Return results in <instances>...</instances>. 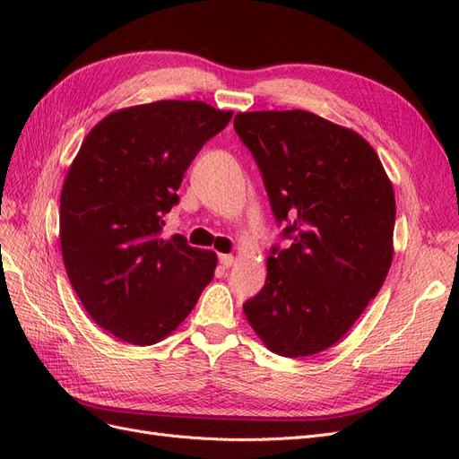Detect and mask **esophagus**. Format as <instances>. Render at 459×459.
I'll return each mask as SVG.
<instances>
[{
  "mask_svg": "<svg viewBox=\"0 0 459 459\" xmlns=\"http://www.w3.org/2000/svg\"><path fill=\"white\" fill-rule=\"evenodd\" d=\"M218 262H220L221 268H230L231 264L235 262V258H233L231 255H220V256H218Z\"/></svg>",
  "mask_w": 459,
  "mask_h": 459,
  "instance_id": "1",
  "label": "esophagus"
}]
</instances>
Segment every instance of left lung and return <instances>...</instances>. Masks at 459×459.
Wrapping results in <instances>:
<instances>
[{
	"label": "left lung",
	"mask_w": 459,
	"mask_h": 459,
	"mask_svg": "<svg viewBox=\"0 0 459 459\" xmlns=\"http://www.w3.org/2000/svg\"><path fill=\"white\" fill-rule=\"evenodd\" d=\"M233 128L290 239L272 247L245 316L272 352L317 354L344 337L391 268L393 184L362 135L308 110L238 113Z\"/></svg>",
	"instance_id": "8db88e82"
}]
</instances>
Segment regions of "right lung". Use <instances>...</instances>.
I'll return each mask as SVG.
<instances>
[{
    "mask_svg": "<svg viewBox=\"0 0 459 459\" xmlns=\"http://www.w3.org/2000/svg\"><path fill=\"white\" fill-rule=\"evenodd\" d=\"M233 113L203 101H155L115 110L86 135L61 191L66 275L93 322L147 346L195 307L216 253L162 238L164 214L201 147Z\"/></svg>",
    "mask_w": 459,
    "mask_h": 459,
    "instance_id": "1",
    "label": "right lung"
}]
</instances>
